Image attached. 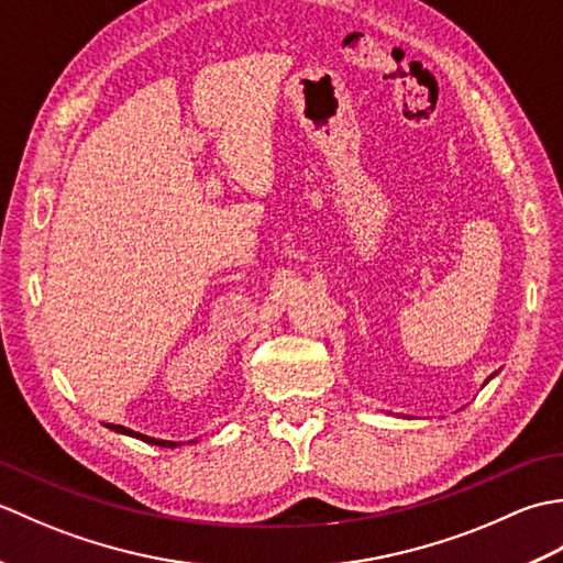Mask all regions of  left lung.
<instances>
[{
    "instance_id": "1",
    "label": "left lung",
    "mask_w": 563,
    "mask_h": 563,
    "mask_svg": "<svg viewBox=\"0 0 563 563\" xmlns=\"http://www.w3.org/2000/svg\"><path fill=\"white\" fill-rule=\"evenodd\" d=\"M486 382H488V379H486Z\"/></svg>"
}]
</instances>
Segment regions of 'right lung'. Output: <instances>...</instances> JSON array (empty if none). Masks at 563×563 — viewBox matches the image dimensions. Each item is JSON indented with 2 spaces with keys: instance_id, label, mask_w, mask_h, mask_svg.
Masks as SVG:
<instances>
[{
  "instance_id": "obj_1",
  "label": "right lung",
  "mask_w": 563,
  "mask_h": 563,
  "mask_svg": "<svg viewBox=\"0 0 563 563\" xmlns=\"http://www.w3.org/2000/svg\"><path fill=\"white\" fill-rule=\"evenodd\" d=\"M106 428L115 430V433H123V435H130V438H137L142 442H150V445H159V448H178L184 445V442H174V440H157V438H150V435H142V433H135V430H130L125 426H113V423H106ZM188 442H196V440H188Z\"/></svg>"
}]
</instances>
